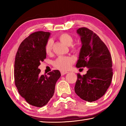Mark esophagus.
Segmentation results:
<instances>
[{
  "label": "esophagus",
  "mask_w": 126,
  "mask_h": 126,
  "mask_svg": "<svg viewBox=\"0 0 126 126\" xmlns=\"http://www.w3.org/2000/svg\"><path fill=\"white\" fill-rule=\"evenodd\" d=\"M61 75L63 76V75H64V74L68 73V72H67V71H61Z\"/></svg>",
  "instance_id": "1"
}]
</instances>
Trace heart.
Returning a JSON list of instances; mask_svg holds the SVG:
<instances>
[{"label": "heart", "instance_id": "1", "mask_svg": "<svg viewBox=\"0 0 126 126\" xmlns=\"http://www.w3.org/2000/svg\"><path fill=\"white\" fill-rule=\"evenodd\" d=\"M59 39L61 42L63 43L68 46H71L73 42V39L72 36L68 33H64L61 34L58 37ZM53 41L52 40H48L45 46V52L47 54H50L52 52ZM72 50L77 51V48L76 47H72ZM74 62L73 59L72 57L67 56H61L54 61L53 64L54 67L62 71H66L69 69Z\"/></svg>", "mask_w": 126, "mask_h": 126}]
</instances>
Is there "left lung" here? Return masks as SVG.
<instances>
[{
  "label": "left lung",
  "instance_id": "8db88e82",
  "mask_svg": "<svg viewBox=\"0 0 126 126\" xmlns=\"http://www.w3.org/2000/svg\"><path fill=\"white\" fill-rule=\"evenodd\" d=\"M82 47L76 67L88 68L83 76L77 74L74 91L81 99L92 102L105 94L113 76L110 54L106 44L91 30L83 27L77 30Z\"/></svg>",
  "mask_w": 126,
  "mask_h": 126
}]
</instances>
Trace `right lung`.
Instances as JSON below:
<instances>
[{"label": "right lung", "mask_w": 126, "mask_h": 126, "mask_svg": "<svg viewBox=\"0 0 126 126\" xmlns=\"http://www.w3.org/2000/svg\"><path fill=\"white\" fill-rule=\"evenodd\" d=\"M49 32L39 31L29 35L20 44L14 63L15 84L21 96L32 106L46 105L54 93L58 70L41 75L38 66L46 58L45 46Z\"/></svg>", "instance_id": "add662e5"}]
</instances>
